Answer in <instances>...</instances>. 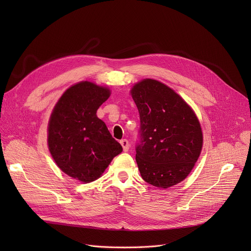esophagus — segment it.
Here are the masks:
<instances>
[{"label": "esophagus", "instance_id": "1", "mask_svg": "<svg viewBox=\"0 0 251 251\" xmlns=\"http://www.w3.org/2000/svg\"><path fill=\"white\" fill-rule=\"evenodd\" d=\"M120 143H121V146H122V148H123V151H129L130 144H129V142H128V140H127V139H122V140L120 141Z\"/></svg>", "mask_w": 251, "mask_h": 251}]
</instances>
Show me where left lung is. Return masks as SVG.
I'll list each match as a JSON object with an SVG mask.
<instances>
[{
	"label": "left lung",
	"instance_id": "1",
	"mask_svg": "<svg viewBox=\"0 0 251 251\" xmlns=\"http://www.w3.org/2000/svg\"><path fill=\"white\" fill-rule=\"evenodd\" d=\"M139 112L136 163L142 179L168 188L185 179L202 149L199 119L179 95L153 79L131 90Z\"/></svg>",
	"mask_w": 251,
	"mask_h": 251
}]
</instances>
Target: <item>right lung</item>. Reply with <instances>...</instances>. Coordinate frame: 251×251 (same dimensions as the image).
Listing matches in <instances>:
<instances>
[{"label": "right lung", "instance_id": "1", "mask_svg": "<svg viewBox=\"0 0 251 251\" xmlns=\"http://www.w3.org/2000/svg\"><path fill=\"white\" fill-rule=\"evenodd\" d=\"M110 94L92 82H79L64 92L51 113L49 150L58 167L76 180H97L123 151L97 116Z\"/></svg>", "mask_w": 251, "mask_h": 251}]
</instances>
